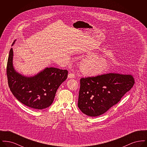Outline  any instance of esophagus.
Here are the masks:
<instances>
[{
    "instance_id": "34e87169",
    "label": "esophagus",
    "mask_w": 147,
    "mask_h": 147,
    "mask_svg": "<svg viewBox=\"0 0 147 147\" xmlns=\"http://www.w3.org/2000/svg\"><path fill=\"white\" fill-rule=\"evenodd\" d=\"M68 78H74L76 76H75V74L74 73H70L69 74H68Z\"/></svg>"
}]
</instances>
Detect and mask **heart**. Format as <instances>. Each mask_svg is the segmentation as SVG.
Listing matches in <instances>:
<instances>
[{
  "instance_id": "b5f03b06",
  "label": "heart",
  "mask_w": 147,
  "mask_h": 147,
  "mask_svg": "<svg viewBox=\"0 0 147 147\" xmlns=\"http://www.w3.org/2000/svg\"><path fill=\"white\" fill-rule=\"evenodd\" d=\"M107 65V61L104 57L91 56L83 61L81 69L87 74L95 75L105 70Z\"/></svg>"
}]
</instances>
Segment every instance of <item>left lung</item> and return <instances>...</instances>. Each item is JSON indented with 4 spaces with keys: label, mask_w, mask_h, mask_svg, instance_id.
Segmentation results:
<instances>
[{
    "label": "left lung",
    "mask_w": 147,
    "mask_h": 147,
    "mask_svg": "<svg viewBox=\"0 0 147 147\" xmlns=\"http://www.w3.org/2000/svg\"><path fill=\"white\" fill-rule=\"evenodd\" d=\"M78 106L84 114L102 115L129 91L134 84L132 75L110 73L82 78Z\"/></svg>",
    "instance_id": "obj_1"
}]
</instances>
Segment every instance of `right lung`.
I'll return each mask as SVG.
<instances>
[{"label":"right lung","instance_id":"add662e5","mask_svg":"<svg viewBox=\"0 0 147 147\" xmlns=\"http://www.w3.org/2000/svg\"><path fill=\"white\" fill-rule=\"evenodd\" d=\"M13 57L11 48L7 59V75L9 88L14 96L24 105L37 110L49 107L58 88L67 79L68 70L50 67L34 77H24L14 70Z\"/></svg>","mask_w":147,"mask_h":147}]
</instances>
